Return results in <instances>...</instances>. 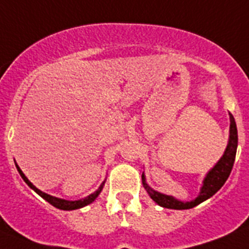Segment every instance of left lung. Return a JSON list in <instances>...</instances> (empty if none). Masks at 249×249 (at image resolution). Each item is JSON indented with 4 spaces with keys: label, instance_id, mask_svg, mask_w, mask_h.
Segmentation results:
<instances>
[{
    "label": "left lung",
    "instance_id": "left-lung-1",
    "mask_svg": "<svg viewBox=\"0 0 249 249\" xmlns=\"http://www.w3.org/2000/svg\"><path fill=\"white\" fill-rule=\"evenodd\" d=\"M229 120H231V125H229V139H228L227 148H225L223 156L220 157V160L214 164L213 168H210V171L206 173V176L202 179V186L201 189H200L197 197H195L191 201H181V200L176 199L173 196L156 191V190H153L148 185L147 179H145V175L143 172V175H142V181H143L144 189L147 190L150 199L153 200L156 204L162 206V208L175 209V210H185V209L195 208L199 204H201L202 201L210 199L214 194H216L221 189V186L224 185L225 181L229 177V175H231L233 164H234L235 153H237V125H235V120L231 112H229Z\"/></svg>",
    "mask_w": 249,
    "mask_h": 249
}]
</instances>
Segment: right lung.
I'll return each instance as SVG.
<instances>
[{
    "label": "right lung",
    "instance_id": "add662e5",
    "mask_svg": "<svg viewBox=\"0 0 249 249\" xmlns=\"http://www.w3.org/2000/svg\"><path fill=\"white\" fill-rule=\"evenodd\" d=\"M16 164V168H18V173H20V176L22 177V179H24L25 182L28 183V186L30 187V189L34 190L35 192H36L37 195H40L41 197H43L45 201H48L49 204H52V205L54 206V208L57 209H60V210H76V209H81L83 208V206H87L89 205L91 202L95 201L96 199H97V196L100 195V192L102 191V189H104V185H105V181L100 185V187L97 190H96L95 192H92L91 195L86 196L85 199H81V200H74V201H71V200H64V199H59V197H55V196H52V195H48V194H45V192L40 191L39 189H36L33 183L30 182L28 179V177L25 176L24 172H22L21 170H20V167L18 166V163Z\"/></svg>",
    "mask_w": 249,
    "mask_h": 249
}]
</instances>
